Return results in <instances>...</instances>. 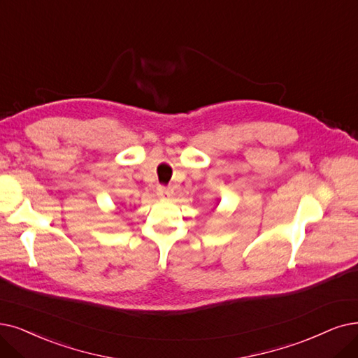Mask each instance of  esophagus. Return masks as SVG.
<instances>
[{"label": "esophagus", "mask_w": 358, "mask_h": 358, "mask_svg": "<svg viewBox=\"0 0 358 358\" xmlns=\"http://www.w3.org/2000/svg\"><path fill=\"white\" fill-rule=\"evenodd\" d=\"M171 194H173V191H171L169 187L157 188V195H159L160 198H169V196H171Z\"/></svg>", "instance_id": "1"}]
</instances>
